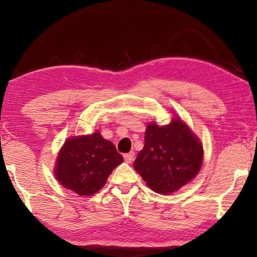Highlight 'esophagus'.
<instances>
[{"label":"esophagus","mask_w":257,"mask_h":257,"mask_svg":"<svg viewBox=\"0 0 257 257\" xmlns=\"http://www.w3.org/2000/svg\"><path fill=\"white\" fill-rule=\"evenodd\" d=\"M124 160H125L127 164L133 163V160H135V152H130V153H127V154H125V156H124Z\"/></svg>","instance_id":"esophagus-1"}]
</instances>
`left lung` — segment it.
<instances>
[{"mask_svg": "<svg viewBox=\"0 0 257 257\" xmlns=\"http://www.w3.org/2000/svg\"><path fill=\"white\" fill-rule=\"evenodd\" d=\"M201 143L180 118L166 126L147 125L145 145L133 167L154 192L170 194L188 184L202 165Z\"/></svg>", "mask_w": 257, "mask_h": 257, "instance_id": "left-lung-1", "label": "left lung"}]
</instances>
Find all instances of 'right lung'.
Wrapping results in <instances>:
<instances>
[{"instance_id": "add662e5", "label": "right lung", "mask_w": 257, "mask_h": 257, "mask_svg": "<svg viewBox=\"0 0 257 257\" xmlns=\"http://www.w3.org/2000/svg\"><path fill=\"white\" fill-rule=\"evenodd\" d=\"M121 154L99 132L66 140L56 160L55 175L78 195H92L103 188L108 175L122 163Z\"/></svg>"}]
</instances>
